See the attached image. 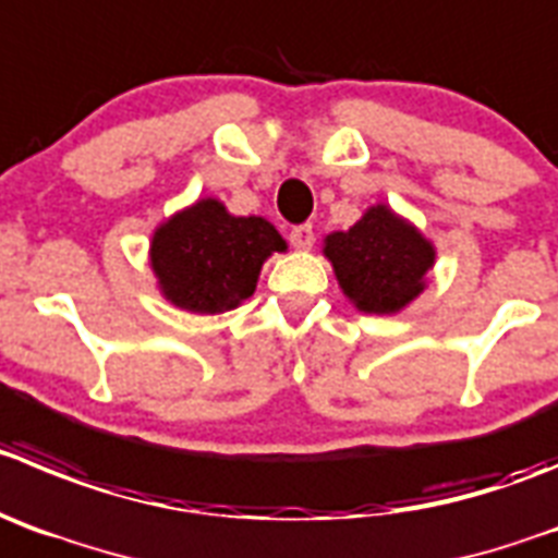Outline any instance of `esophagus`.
<instances>
[{"label":"esophagus","instance_id":"esophagus-1","mask_svg":"<svg viewBox=\"0 0 558 558\" xmlns=\"http://www.w3.org/2000/svg\"><path fill=\"white\" fill-rule=\"evenodd\" d=\"M289 242L294 244L296 250H311L314 247V228L305 222V226H294L289 233Z\"/></svg>","mask_w":558,"mask_h":558}]
</instances>
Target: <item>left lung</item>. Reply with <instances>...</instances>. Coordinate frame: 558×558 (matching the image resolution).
Segmentation results:
<instances>
[{"label":"left lung","mask_w":558,"mask_h":558,"mask_svg":"<svg viewBox=\"0 0 558 558\" xmlns=\"http://www.w3.org/2000/svg\"><path fill=\"white\" fill-rule=\"evenodd\" d=\"M325 255L343 294L366 314H397L424 289L432 244L390 208H368L347 233H330Z\"/></svg>","instance_id":"left-lung-1"}]
</instances>
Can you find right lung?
Returning <instances> with one entry per match:
<instances>
[{"label":"right lung","instance_id":"right-lung-1","mask_svg":"<svg viewBox=\"0 0 558 558\" xmlns=\"http://www.w3.org/2000/svg\"><path fill=\"white\" fill-rule=\"evenodd\" d=\"M283 236L262 217H233L220 201H201L154 233L150 264L170 303L195 314L236 308L255 291L262 264Z\"/></svg>","mask_w":558,"mask_h":558}]
</instances>
